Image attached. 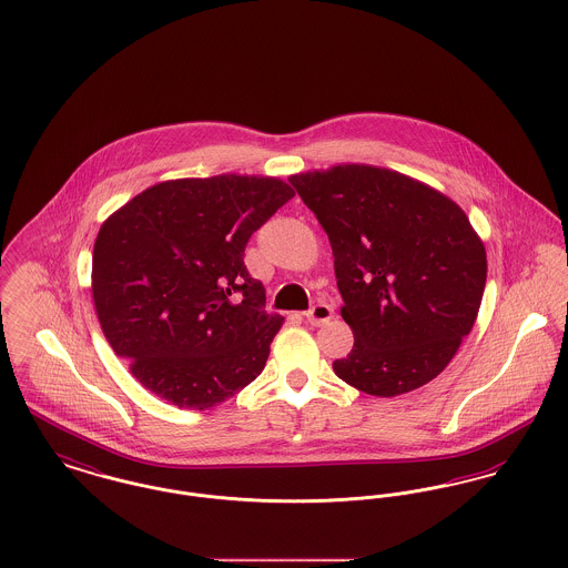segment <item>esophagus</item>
<instances>
[{
	"label": "esophagus",
	"mask_w": 568,
	"mask_h": 568,
	"mask_svg": "<svg viewBox=\"0 0 568 568\" xmlns=\"http://www.w3.org/2000/svg\"><path fill=\"white\" fill-rule=\"evenodd\" d=\"M333 316V307L328 303H316L310 312H305V321L314 327H321L331 321Z\"/></svg>",
	"instance_id": "obj_1"
}]
</instances>
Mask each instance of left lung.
I'll return each instance as SVG.
<instances>
[{"mask_svg": "<svg viewBox=\"0 0 568 568\" xmlns=\"http://www.w3.org/2000/svg\"><path fill=\"white\" fill-rule=\"evenodd\" d=\"M333 250L342 318L355 333L337 378L395 397L434 381L473 331L485 245L447 194L372 164L291 175Z\"/></svg>", "mask_w": 568, "mask_h": 568, "instance_id": "8db88e82", "label": "left lung"}]
</instances>
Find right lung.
Instances as JSON below:
<instances>
[{
	"label": "right lung",
	"instance_id": "obj_1",
	"mask_svg": "<svg viewBox=\"0 0 568 568\" xmlns=\"http://www.w3.org/2000/svg\"><path fill=\"white\" fill-rule=\"evenodd\" d=\"M293 196L286 181L263 175L160 181L102 222L91 258L95 314L153 395L207 410L263 372L284 318L265 312V286L245 271L243 252Z\"/></svg>",
	"mask_w": 568,
	"mask_h": 568
}]
</instances>
